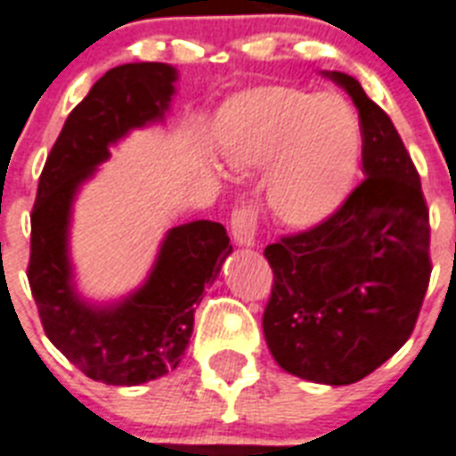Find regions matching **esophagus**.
<instances>
[{
    "mask_svg": "<svg viewBox=\"0 0 456 456\" xmlns=\"http://www.w3.org/2000/svg\"><path fill=\"white\" fill-rule=\"evenodd\" d=\"M231 232L237 247H254L256 244V214L249 207H237L231 219Z\"/></svg>",
    "mask_w": 456,
    "mask_h": 456,
    "instance_id": "esophagus-1",
    "label": "esophagus"
}]
</instances>
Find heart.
<instances>
[{
  "label": "heart",
  "mask_w": 456,
  "mask_h": 456,
  "mask_svg": "<svg viewBox=\"0 0 456 456\" xmlns=\"http://www.w3.org/2000/svg\"><path fill=\"white\" fill-rule=\"evenodd\" d=\"M219 151L235 172L268 176V205L281 224L312 228L336 214L361 163L359 118L338 95L287 86L247 90L225 102Z\"/></svg>",
  "instance_id": "1"
}]
</instances>
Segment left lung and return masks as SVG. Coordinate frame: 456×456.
<instances>
[{"label": "left lung", "mask_w": 456, "mask_h": 456, "mask_svg": "<svg viewBox=\"0 0 456 456\" xmlns=\"http://www.w3.org/2000/svg\"><path fill=\"white\" fill-rule=\"evenodd\" d=\"M359 111L366 182L330 219L265 249L274 287L263 314L287 372L342 387L403 347L428 287V212L415 165L389 116L354 77L322 71Z\"/></svg>", "instance_id": "8db88e82"}]
</instances>
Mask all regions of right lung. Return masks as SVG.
<instances>
[{
	"label": "right lung",
	"mask_w": 456,
	"mask_h": 456,
	"mask_svg": "<svg viewBox=\"0 0 456 456\" xmlns=\"http://www.w3.org/2000/svg\"><path fill=\"white\" fill-rule=\"evenodd\" d=\"M179 71L165 62L109 69L67 116L44 165L32 209L28 280L48 340L90 379L134 387L182 363L195 305L232 254L216 221H188L165 232L144 281L114 300L81 293L71 263L74 202L111 149L133 130L165 123Z\"/></svg>",
	"instance_id": "obj_1"
}]
</instances>
